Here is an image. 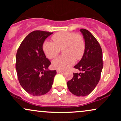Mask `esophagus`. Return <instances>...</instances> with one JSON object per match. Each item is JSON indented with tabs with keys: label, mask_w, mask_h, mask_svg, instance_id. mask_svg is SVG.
Masks as SVG:
<instances>
[{
	"label": "esophagus",
	"mask_w": 121,
	"mask_h": 121,
	"mask_svg": "<svg viewBox=\"0 0 121 121\" xmlns=\"http://www.w3.org/2000/svg\"><path fill=\"white\" fill-rule=\"evenodd\" d=\"M64 70H57V73H64Z\"/></svg>",
	"instance_id": "1"
}]
</instances>
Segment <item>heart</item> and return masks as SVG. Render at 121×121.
Wrapping results in <instances>:
<instances>
[{
	"label": "heart",
	"mask_w": 121,
	"mask_h": 121,
	"mask_svg": "<svg viewBox=\"0 0 121 121\" xmlns=\"http://www.w3.org/2000/svg\"><path fill=\"white\" fill-rule=\"evenodd\" d=\"M53 43L45 41L43 49L48 59H53L59 55L62 49L63 56L52 61L53 68L64 70L68 68L75 62V59L80 60L84 55L85 44L83 37L78 34L68 32H60L52 37Z\"/></svg>",
	"instance_id": "heart-1"
}]
</instances>
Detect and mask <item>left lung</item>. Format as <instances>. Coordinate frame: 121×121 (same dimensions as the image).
I'll use <instances>...</instances> for the list:
<instances>
[{"mask_svg": "<svg viewBox=\"0 0 121 121\" xmlns=\"http://www.w3.org/2000/svg\"><path fill=\"white\" fill-rule=\"evenodd\" d=\"M85 49L81 60L74 66L81 72L74 73L68 81L69 91L77 96H86L93 91L98 84L103 68L102 51L96 39L89 30L81 29Z\"/></svg>", "mask_w": 121, "mask_h": 121, "instance_id": "obj_1", "label": "left lung"}]
</instances>
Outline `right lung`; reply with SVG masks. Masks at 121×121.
<instances>
[{
    "label": "right lung",
    "mask_w": 121,
    "mask_h": 121,
    "mask_svg": "<svg viewBox=\"0 0 121 121\" xmlns=\"http://www.w3.org/2000/svg\"><path fill=\"white\" fill-rule=\"evenodd\" d=\"M53 33L35 30L21 43L16 57V70L22 87L28 93L40 96L52 86L56 70H50L51 62L43 49L44 41Z\"/></svg>",
    "instance_id": "add662e5"
}]
</instances>
